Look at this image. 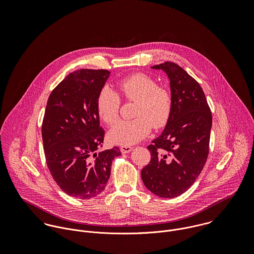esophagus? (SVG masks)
I'll use <instances>...</instances> for the list:
<instances>
[{
	"instance_id": "obj_1",
	"label": "esophagus",
	"mask_w": 254,
	"mask_h": 254,
	"mask_svg": "<svg viewBox=\"0 0 254 254\" xmlns=\"http://www.w3.org/2000/svg\"><path fill=\"white\" fill-rule=\"evenodd\" d=\"M132 149H133V146H131V145H121L120 146V150L122 153L130 152Z\"/></svg>"
}]
</instances>
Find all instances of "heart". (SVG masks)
Segmentation results:
<instances>
[{
  "mask_svg": "<svg viewBox=\"0 0 254 254\" xmlns=\"http://www.w3.org/2000/svg\"><path fill=\"white\" fill-rule=\"evenodd\" d=\"M119 95L128 102H136L132 120L118 122L109 133V139L118 145L140 142L151 131L167 124L173 109L171 91L157 85L155 79L145 73L128 75L116 83ZM109 87H104L97 98V110L107 125H113L119 118L121 99Z\"/></svg>",
  "mask_w": 254,
  "mask_h": 254,
  "instance_id": "1",
  "label": "heart"
}]
</instances>
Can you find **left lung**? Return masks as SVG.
<instances>
[{"instance_id":"obj_1","label":"left lung","mask_w":254,"mask_h":254,"mask_svg":"<svg viewBox=\"0 0 254 254\" xmlns=\"http://www.w3.org/2000/svg\"><path fill=\"white\" fill-rule=\"evenodd\" d=\"M152 68L168 74L173 109L162 134L147 146L151 157L141 176L151 192L172 198L188 190L204 167L212 114L200 85L181 66L166 62Z\"/></svg>"}]
</instances>
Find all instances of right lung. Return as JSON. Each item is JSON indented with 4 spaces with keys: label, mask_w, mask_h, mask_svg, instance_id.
<instances>
[{
    "label": "right lung",
    "mask_w": 254,
    "mask_h": 254,
    "mask_svg": "<svg viewBox=\"0 0 254 254\" xmlns=\"http://www.w3.org/2000/svg\"><path fill=\"white\" fill-rule=\"evenodd\" d=\"M106 69H78L51 93L42 123L46 162L52 177L68 195L90 199L100 194L120 149L97 152L105 130L100 126L97 98L109 76Z\"/></svg>",
    "instance_id": "1"
}]
</instances>
